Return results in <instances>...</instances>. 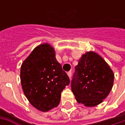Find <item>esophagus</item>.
I'll return each mask as SVG.
<instances>
[{
  "mask_svg": "<svg viewBox=\"0 0 125 125\" xmlns=\"http://www.w3.org/2000/svg\"><path fill=\"white\" fill-rule=\"evenodd\" d=\"M67 74H68V76H69L70 79H71V77H72V71L68 72H67Z\"/></svg>",
  "mask_w": 125,
  "mask_h": 125,
  "instance_id": "obj_1",
  "label": "esophagus"
}]
</instances>
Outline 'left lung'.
I'll list each match as a JSON object with an SVG mask.
<instances>
[{
	"label": "left lung",
	"mask_w": 125,
	"mask_h": 125,
	"mask_svg": "<svg viewBox=\"0 0 125 125\" xmlns=\"http://www.w3.org/2000/svg\"><path fill=\"white\" fill-rule=\"evenodd\" d=\"M113 71L103 58L90 51L82 55L71 81L72 91L79 103L94 106L102 102L113 87Z\"/></svg>",
	"instance_id": "obj_1"
}]
</instances>
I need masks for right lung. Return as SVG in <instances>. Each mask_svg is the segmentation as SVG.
<instances>
[{"mask_svg": "<svg viewBox=\"0 0 125 125\" xmlns=\"http://www.w3.org/2000/svg\"><path fill=\"white\" fill-rule=\"evenodd\" d=\"M22 89L30 103L37 109L48 111L56 107L62 91L70 81L48 44L37 46L21 67Z\"/></svg>", "mask_w": 125, "mask_h": 125, "instance_id": "add662e5", "label": "right lung"}]
</instances>
